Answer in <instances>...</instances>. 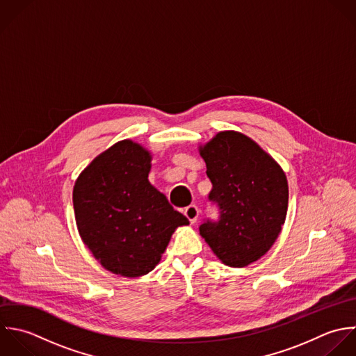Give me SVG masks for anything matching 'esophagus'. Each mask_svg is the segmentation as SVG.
<instances>
[{"label": "esophagus", "instance_id": "34e87169", "mask_svg": "<svg viewBox=\"0 0 356 356\" xmlns=\"http://www.w3.org/2000/svg\"><path fill=\"white\" fill-rule=\"evenodd\" d=\"M184 215H186V218L190 220V223L194 225V223L198 220L200 209H198V207H195V205H190V207H187V208L184 209Z\"/></svg>", "mask_w": 356, "mask_h": 356}]
</instances>
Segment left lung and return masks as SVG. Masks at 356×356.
<instances>
[{
    "instance_id": "left-lung-1",
    "label": "left lung",
    "mask_w": 356,
    "mask_h": 356,
    "mask_svg": "<svg viewBox=\"0 0 356 356\" xmlns=\"http://www.w3.org/2000/svg\"><path fill=\"white\" fill-rule=\"evenodd\" d=\"M212 181L209 200L220 219L200 226L213 254L230 268L261 259L277 240L289 208V181L282 166L252 138L219 131L198 147Z\"/></svg>"
}]
</instances>
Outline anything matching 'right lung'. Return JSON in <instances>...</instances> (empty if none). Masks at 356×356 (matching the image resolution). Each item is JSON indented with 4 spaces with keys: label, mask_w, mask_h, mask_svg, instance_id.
<instances>
[{
    "label": "right lung",
    "mask_w": 356,
    "mask_h": 356,
    "mask_svg": "<svg viewBox=\"0 0 356 356\" xmlns=\"http://www.w3.org/2000/svg\"><path fill=\"white\" fill-rule=\"evenodd\" d=\"M151 152L122 140L97 155L73 187L79 234L113 275L140 277L161 261L172 234L188 219L148 180Z\"/></svg>",
    "instance_id": "add662e5"
}]
</instances>
